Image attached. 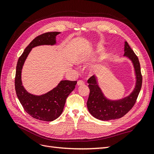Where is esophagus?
<instances>
[{
    "label": "esophagus",
    "mask_w": 154,
    "mask_h": 154,
    "mask_svg": "<svg viewBox=\"0 0 154 154\" xmlns=\"http://www.w3.org/2000/svg\"><path fill=\"white\" fill-rule=\"evenodd\" d=\"M84 84H85V82H83V81H82V80H78V82H77V85L78 86L83 85H84Z\"/></svg>",
    "instance_id": "obj_1"
}]
</instances>
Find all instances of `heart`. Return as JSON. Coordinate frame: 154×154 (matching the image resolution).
Wrapping results in <instances>:
<instances>
[{
	"label": "heart",
	"mask_w": 154,
	"mask_h": 154,
	"mask_svg": "<svg viewBox=\"0 0 154 154\" xmlns=\"http://www.w3.org/2000/svg\"><path fill=\"white\" fill-rule=\"evenodd\" d=\"M103 50V48H97L96 49V50L94 52V53H92V54L83 53V54H79L76 58V62L78 64H86L91 61L92 58H93V57H94V56L96 55L97 54L100 53ZM88 72H89L90 73H92L93 72H94V69H93L92 67L90 68L89 69H88Z\"/></svg>",
	"instance_id": "obj_1"
}]
</instances>
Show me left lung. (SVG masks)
<instances>
[{
    "label": "left lung",
    "instance_id": "left-lung-1",
    "mask_svg": "<svg viewBox=\"0 0 154 154\" xmlns=\"http://www.w3.org/2000/svg\"><path fill=\"white\" fill-rule=\"evenodd\" d=\"M124 56L131 60L136 75V85L130 94L122 99L111 100L105 96L99 87L97 78L91 76L87 82L90 89L89 96L87 102L90 114L97 119L109 121L123 117L131 109L136 103L142 86V75L139 59L127 42H125Z\"/></svg>",
    "mask_w": 154,
    "mask_h": 154
}]
</instances>
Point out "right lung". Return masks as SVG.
<instances>
[{
  "mask_svg": "<svg viewBox=\"0 0 154 154\" xmlns=\"http://www.w3.org/2000/svg\"><path fill=\"white\" fill-rule=\"evenodd\" d=\"M60 33V32H48L36 37L18 58L16 67L15 85L18 99L31 117L45 122H51L61 115L67 97L74 89L77 82L62 80L53 89L44 94L36 96L29 93L22 85V69L32 48L38 45L56 44V36Z\"/></svg>",
  "mask_w": 154,
  "mask_h": 154,
  "instance_id": "obj_1",
  "label": "right lung"
}]
</instances>
